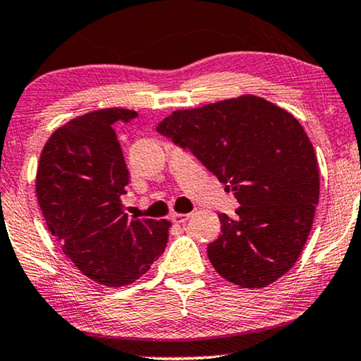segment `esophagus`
Masks as SVG:
<instances>
[{"label": "esophagus", "instance_id": "obj_1", "mask_svg": "<svg viewBox=\"0 0 361 361\" xmlns=\"http://www.w3.org/2000/svg\"><path fill=\"white\" fill-rule=\"evenodd\" d=\"M190 214H172L171 220L174 221V224H185L187 220H189Z\"/></svg>", "mask_w": 361, "mask_h": 361}]
</instances>
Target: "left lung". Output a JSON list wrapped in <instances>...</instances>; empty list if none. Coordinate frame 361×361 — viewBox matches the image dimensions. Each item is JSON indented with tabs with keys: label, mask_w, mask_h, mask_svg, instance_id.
I'll list each match as a JSON object with an SVG mask.
<instances>
[{
	"label": "left lung",
	"mask_w": 361,
	"mask_h": 361,
	"mask_svg": "<svg viewBox=\"0 0 361 361\" xmlns=\"http://www.w3.org/2000/svg\"><path fill=\"white\" fill-rule=\"evenodd\" d=\"M157 133L189 149L240 207L220 214L221 235L207 255L216 273L240 288H266L298 261L319 204L314 146L289 111L243 95L177 110Z\"/></svg>",
	"instance_id": "8db88e82"
}]
</instances>
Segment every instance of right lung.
<instances>
[{
  "label": "right lung",
  "mask_w": 361,
  "mask_h": 361,
  "mask_svg": "<svg viewBox=\"0 0 361 361\" xmlns=\"http://www.w3.org/2000/svg\"><path fill=\"white\" fill-rule=\"evenodd\" d=\"M136 111L105 108L57 128L41 152L36 194L63 255L108 288L135 283L164 253L167 220L130 219L121 195L130 182L116 121Z\"/></svg>",
  "instance_id": "right-lung-1"
}]
</instances>
